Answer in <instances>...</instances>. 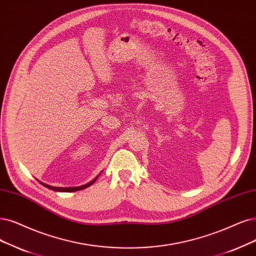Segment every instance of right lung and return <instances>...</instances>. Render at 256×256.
I'll list each match as a JSON object with an SVG mask.
<instances>
[{
    "mask_svg": "<svg viewBox=\"0 0 256 256\" xmlns=\"http://www.w3.org/2000/svg\"><path fill=\"white\" fill-rule=\"evenodd\" d=\"M97 178H98V177L94 178L92 182H88V184H84V186H74V188H56V186H48V184H43V182H41V184H43V186H46V188H50V190L56 191V192H74V191L83 190V188H88V186H92V184L94 182L97 180Z\"/></svg>",
    "mask_w": 256,
    "mask_h": 256,
    "instance_id": "obj_1",
    "label": "right lung"
}]
</instances>
